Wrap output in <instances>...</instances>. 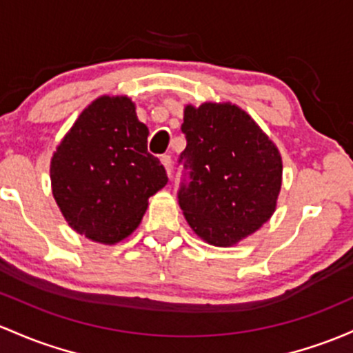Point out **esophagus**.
<instances>
[{
    "mask_svg": "<svg viewBox=\"0 0 353 353\" xmlns=\"http://www.w3.org/2000/svg\"><path fill=\"white\" fill-rule=\"evenodd\" d=\"M161 162H162V165L165 168V172H168V176L169 177L172 176V159H170V156H162Z\"/></svg>",
    "mask_w": 353,
    "mask_h": 353,
    "instance_id": "esophagus-1",
    "label": "esophagus"
}]
</instances>
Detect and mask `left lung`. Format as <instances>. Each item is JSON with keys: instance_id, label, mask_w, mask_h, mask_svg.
<instances>
[{"instance_id": "1", "label": "left lung", "mask_w": 353, "mask_h": 353, "mask_svg": "<svg viewBox=\"0 0 353 353\" xmlns=\"http://www.w3.org/2000/svg\"><path fill=\"white\" fill-rule=\"evenodd\" d=\"M188 145L179 206L192 231L214 246H233L271 218L281 189L276 145L243 108L206 102L184 108Z\"/></svg>"}]
</instances>
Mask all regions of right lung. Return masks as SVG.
Returning <instances> with one entry per match:
<instances>
[{
	"mask_svg": "<svg viewBox=\"0 0 353 353\" xmlns=\"http://www.w3.org/2000/svg\"><path fill=\"white\" fill-rule=\"evenodd\" d=\"M147 135L129 97H99L79 115L50 164L53 197L77 233L115 245L141 224L149 197L168 184Z\"/></svg>",
	"mask_w": 353,
	"mask_h": 353,
	"instance_id": "obj_1",
	"label": "right lung"
}]
</instances>
